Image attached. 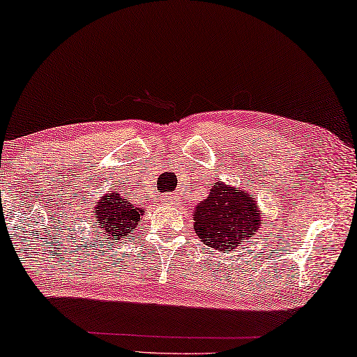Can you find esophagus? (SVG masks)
<instances>
[{
    "label": "esophagus",
    "mask_w": 357,
    "mask_h": 357,
    "mask_svg": "<svg viewBox=\"0 0 357 357\" xmlns=\"http://www.w3.org/2000/svg\"><path fill=\"white\" fill-rule=\"evenodd\" d=\"M165 203L170 204V206H178L182 203V198H180L178 193H169L165 195Z\"/></svg>",
    "instance_id": "esophagus-1"
}]
</instances>
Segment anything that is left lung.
<instances>
[{
	"mask_svg": "<svg viewBox=\"0 0 357 357\" xmlns=\"http://www.w3.org/2000/svg\"><path fill=\"white\" fill-rule=\"evenodd\" d=\"M193 216V229L202 242L222 253L236 250L261 226L255 195L219 180L209 190L208 198L195 208Z\"/></svg>",
	"mask_w": 357,
	"mask_h": 357,
	"instance_id": "8db88e82",
	"label": "left lung"
}]
</instances>
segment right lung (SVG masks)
Returning a JSON list of instances; mask_svg holds the SVG:
<instances>
[{
	"mask_svg": "<svg viewBox=\"0 0 357 357\" xmlns=\"http://www.w3.org/2000/svg\"><path fill=\"white\" fill-rule=\"evenodd\" d=\"M94 209V218L102 231L100 237L109 238L112 245L128 238L144 214L143 208L135 206L130 199L115 192L100 197Z\"/></svg>",
	"mask_w": 357,
	"mask_h": 357,
	"instance_id": "right-lung-1",
	"label": "right lung"
}]
</instances>
